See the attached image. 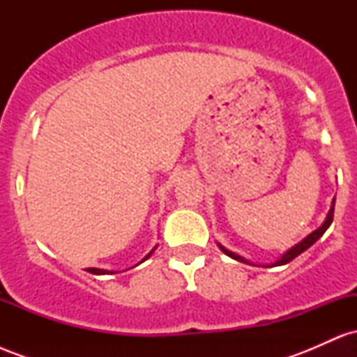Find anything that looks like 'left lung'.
<instances>
[{"label": "left lung", "mask_w": 357, "mask_h": 357, "mask_svg": "<svg viewBox=\"0 0 357 357\" xmlns=\"http://www.w3.org/2000/svg\"><path fill=\"white\" fill-rule=\"evenodd\" d=\"M334 203H335V198L333 199V206H331L329 213H327V218H326V221H324V223L321 225V227H319L317 230H315V231L310 233V235L307 236V238L302 240L301 243H297L296 247H292V248L289 250V252L284 253V255H282L280 260L275 261V264H273V265H285V264H289V261H292L294 258L301 255V253H304L307 248H309V247H312V245L315 243V241H317L319 238H321V236L324 235V233H326V230H327V228L331 227V223H333V220H334ZM220 248L223 250V252L227 253L228 257L235 258V260H238V261H245V264H248V261L245 260V258H241V257H238V255H235V253L228 252V250L225 248V247H221V245H220Z\"/></svg>", "instance_id": "obj_1"}]
</instances>
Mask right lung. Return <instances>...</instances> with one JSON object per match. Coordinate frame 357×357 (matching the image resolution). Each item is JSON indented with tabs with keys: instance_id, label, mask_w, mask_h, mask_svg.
I'll use <instances>...</instances> for the list:
<instances>
[{
	"instance_id": "1",
	"label": "right lung",
	"mask_w": 357,
	"mask_h": 357,
	"mask_svg": "<svg viewBox=\"0 0 357 357\" xmlns=\"http://www.w3.org/2000/svg\"><path fill=\"white\" fill-rule=\"evenodd\" d=\"M151 253H153V252H151ZM151 253H149V255H147V257H151ZM147 257H146V258H147ZM146 258H144V260H146ZM89 272H90V273H96V275H104V273H109L107 270H100V268H89ZM110 273H112V272H110Z\"/></svg>"
}]
</instances>
